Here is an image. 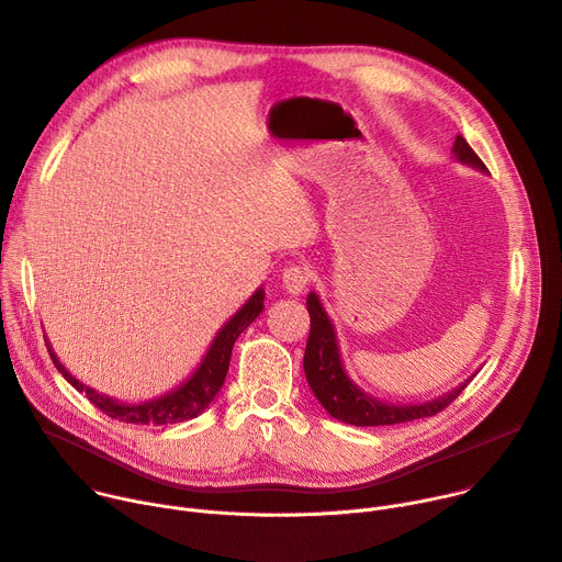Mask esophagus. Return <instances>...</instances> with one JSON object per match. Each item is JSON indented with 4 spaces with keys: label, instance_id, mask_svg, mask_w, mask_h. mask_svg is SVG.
I'll list each match as a JSON object with an SVG mask.
<instances>
[{
    "label": "esophagus",
    "instance_id": "1",
    "mask_svg": "<svg viewBox=\"0 0 562 562\" xmlns=\"http://www.w3.org/2000/svg\"><path fill=\"white\" fill-rule=\"evenodd\" d=\"M281 281H283L285 292H290V294H301V292H304V290L308 288V283H311V270H308L306 266H294V263H292L290 268L283 270Z\"/></svg>",
    "mask_w": 562,
    "mask_h": 562
}]
</instances>
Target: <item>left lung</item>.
Segmentation results:
<instances>
[{
	"label": "left lung",
	"instance_id": "obj_1",
	"mask_svg": "<svg viewBox=\"0 0 562 562\" xmlns=\"http://www.w3.org/2000/svg\"><path fill=\"white\" fill-rule=\"evenodd\" d=\"M452 155L457 161L486 172L484 161L474 155V150L468 146V142L461 135H457L454 139ZM306 306L311 313V335H308L306 356H304L306 380L311 384L315 398L322 403V407L341 423L358 425V427H375V425H398L416 418L435 416L443 412L474 378L472 373L468 380L454 386L452 392L425 403H416V405H394V403L378 401L364 394L360 386L347 375V369H344L339 358L335 326L326 315L317 292L308 294Z\"/></svg>",
	"mask_w": 562,
	"mask_h": 562
}]
</instances>
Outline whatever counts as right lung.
<instances>
[{
  "label": "right lung",
  "mask_w": 562,
  "mask_h": 562,
  "mask_svg": "<svg viewBox=\"0 0 562 562\" xmlns=\"http://www.w3.org/2000/svg\"><path fill=\"white\" fill-rule=\"evenodd\" d=\"M263 299H266V292H263V288H258L247 299V304L218 333H215L211 347L206 349L198 369L180 386H176V390H170L164 396H157V398L144 401V403H121L116 398H110V396L92 390V386L80 382L65 369V364L54 353L49 339H47V349H49V356H52L56 369L65 375V380L74 386V390L85 392L88 401L94 403L103 414H108L116 420H123V423H137V425L184 423V420L200 416L211 405V401L218 396L221 386L225 382V375L229 371L234 341L258 315L263 313Z\"/></svg>",
  "instance_id": "add662e5"
}]
</instances>
